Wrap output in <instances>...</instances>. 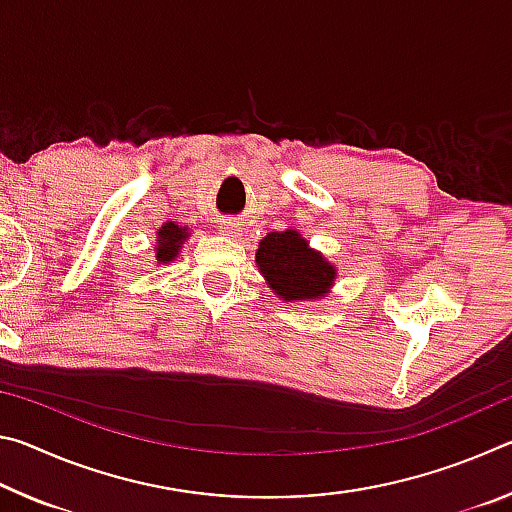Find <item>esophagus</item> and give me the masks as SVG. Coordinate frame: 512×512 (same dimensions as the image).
<instances>
[{"label":"esophagus","instance_id":"obj_1","mask_svg":"<svg viewBox=\"0 0 512 512\" xmlns=\"http://www.w3.org/2000/svg\"><path fill=\"white\" fill-rule=\"evenodd\" d=\"M219 232L230 239H239L241 235H244V228H241V223H237V221H223L219 225Z\"/></svg>","mask_w":512,"mask_h":512}]
</instances>
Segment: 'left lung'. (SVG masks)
<instances>
[{"instance_id":"1","label":"left lung","mask_w":512,"mask_h":512,"mask_svg":"<svg viewBox=\"0 0 512 512\" xmlns=\"http://www.w3.org/2000/svg\"><path fill=\"white\" fill-rule=\"evenodd\" d=\"M259 273L284 302H316L332 291L336 266L298 230L268 232L255 253Z\"/></svg>"}]
</instances>
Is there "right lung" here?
Segmentation results:
<instances>
[{
  "mask_svg": "<svg viewBox=\"0 0 512 512\" xmlns=\"http://www.w3.org/2000/svg\"><path fill=\"white\" fill-rule=\"evenodd\" d=\"M192 237V230L187 225H178L176 221L162 223V228L155 235V259H158V266L171 264L173 259L180 255L185 241Z\"/></svg>",
  "mask_w": 512,
  "mask_h": 512,
  "instance_id": "add662e5",
  "label": "right lung"
}]
</instances>
